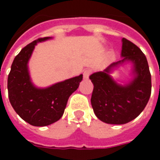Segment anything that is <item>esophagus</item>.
I'll return each instance as SVG.
<instances>
[{"label":"esophagus","mask_w":160,"mask_h":160,"mask_svg":"<svg viewBox=\"0 0 160 160\" xmlns=\"http://www.w3.org/2000/svg\"><path fill=\"white\" fill-rule=\"evenodd\" d=\"M91 71L90 70H85L83 73V77H84V80H87L88 79V77L90 75Z\"/></svg>","instance_id":"esophagus-1"}]
</instances>
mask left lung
<instances>
[{
	"mask_svg": "<svg viewBox=\"0 0 160 160\" xmlns=\"http://www.w3.org/2000/svg\"><path fill=\"white\" fill-rule=\"evenodd\" d=\"M122 59L90 75L93 84L91 104L96 117L109 124H125L144 110L151 96V73L146 56L133 42L122 39ZM129 65V76L116 80L111 73Z\"/></svg>",
	"mask_w": 160,
	"mask_h": 160,
	"instance_id": "left-lung-1",
	"label": "left lung"
}]
</instances>
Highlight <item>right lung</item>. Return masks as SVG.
<instances>
[{"label": "right lung", "mask_w": 160, "mask_h": 160, "mask_svg": "<svg viewBox=\"0 0 160 160\" xmlns=\"http://www.w3.org/2000/svg\"><path fill=\"white\" fill-rule=\"evenodd\" d=\"M52 38H39L23 48L13 60L8 78L9 101L13 110L23 120L36 127L50 125L62 117L68 98L83 78L80 74L46 87L33 83L28 65L33 50L38 42Z\"/></svg>", "instance_id": "1"}]
</instances>
